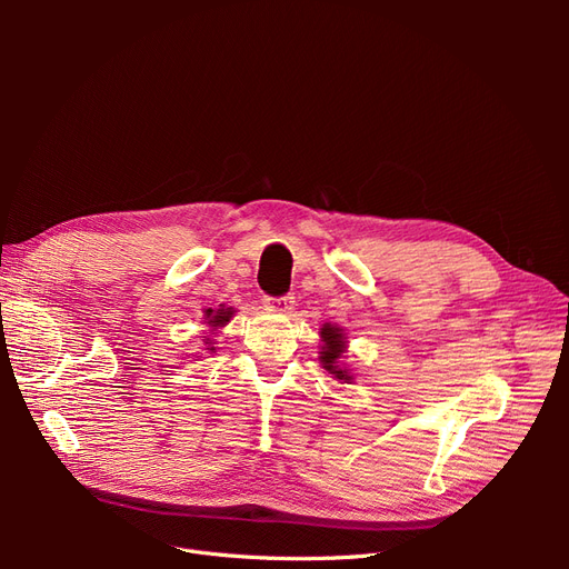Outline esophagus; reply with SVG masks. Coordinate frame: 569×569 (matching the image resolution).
<instances>
[{
  "instance_id": "esophagus-1",
  "label": "esophagus",
  "mask_w": 569,
  "mask_h": 569,
  "mask_svg": "<svg viewBox=\"0 0 569 569\" xmlns=\"http://www.w3.org/2000/svg\"><path fill=\"white\" fill-rule=\"evenodd\" d=\"M266 306L274 313H289L295 308V297H278V299H266Z\"/></svg>"
}]
</instances>
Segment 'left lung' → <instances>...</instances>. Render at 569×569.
I'll use <instances>...</instances> for the list:
<instances>
[{"label": "left lung", "mask_w": 569, "mask_h": 569, "mask_svg": "<svg viewBox=\"0 0 569 569\" xmlns=\"http://www.w3.org/2000/svg\"><path fill=\"white\" fill-rule=\"evenodd\" d=\"M320 339H322V351H320L322 368L330 372V375H335L337 380H343V382L353 380V377L349 375V370L339 363L341 356L347 353V337H343L341 327L325 322L320 327Z\"/></svg>", "instance_id": "8db88e82"}]
</instances>
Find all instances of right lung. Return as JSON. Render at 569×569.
<instances>
[{"label": "right lung", "mask_w": 569, "mask_h": 569, "mask_svg": "<svg viewBox=\"0 0 569 569\" xmlns=\"http://www.w3.org/2000/svg\"><path fill=\"white\" fill-rule=\"evenodd\" d=\"M232 308H218V311H213V308H209V311H206V320H209V327L211 330H218V327H222V325H228L230 322V318H232ZM206 343H209V351H216V347H211V339H206Z\"/></svg>", "instance_id": "right-lung-1"}]
</instances>
